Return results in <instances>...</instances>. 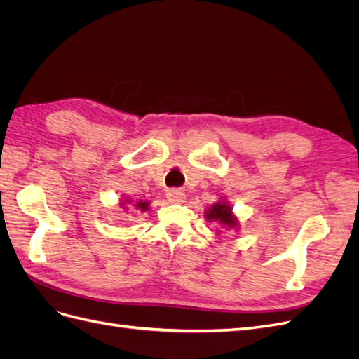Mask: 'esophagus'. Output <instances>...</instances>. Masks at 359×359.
I'll return each instance as SVG.
<instances>
[{"label": "esophagus", "instance_id": "34e87169", "mask_svg": "<svg viewBox=\"0 0 359 359\" xmlns=\"http://www.w3.org/2000/svg\"><path fill=\"white\" fill-rule=\"evenodd\" d=\"M166 196L170 202L180 203V202H184V199H186V193H184V190H181V189H169L166 191Z\"/></svg>", "mask_w": 359, "mask_h": 359}]
</instances>
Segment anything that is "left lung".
Listing matches in <instances>:
<instances>
[{
  "label": "left lung",
  "instance_id": "8db88e82",
  "mask_svg": "<svg viewBox=\"0 0 359 359\" xmlns=\"http://www.w3.org/2000/svg\"><path fill=\"white\" fill-rule=\"evenodd\" d=\"M206 219L219 222L226 227H233L236 224V219L231 212V206H227L226 203L212 205L211 208L206 211Z\"/></svg>",
  "mask_w": 359,
  "mask_h": 359
}]
</instances>
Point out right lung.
I'll return each instance as SVG.
<instances>
[{"mask_svg": "<svg viewBox=\"0 0 359 359\" xmlns=\"http://www.w3.org/2000/svg\"><path fill=\"white\" fill-rule=\"evenodd\" d=\"M123 205H124V202H121ZM148 205H149V202H144V201H139V202H136L135 203V206H136V208H139L140 211H147L148 210Z\"/></svg>", "mask_w": 359, "mask_h": 359, "instance_id": "obj_1", "label": "right lung"}]
</instances>
